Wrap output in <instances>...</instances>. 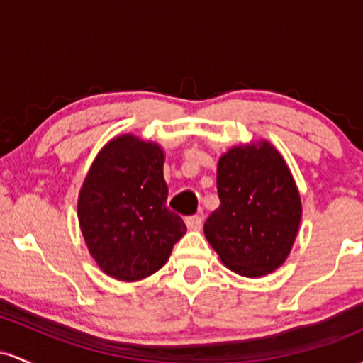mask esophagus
Listing matches in <instances>:
<instances>
[{"mask_svg":"<svg viewBox=\"0 0 363 363\" xmlns=\"http://www.w3.org/2000/svg\"><path fill=\"white\" fill-rule=\"evenodd\" d=\"M186 225L189 230H199L203 225V216L201 215H191L186 218Z\"/></svg>","mask_w":363,"mask_h":363,"instance_id":"1","label":"esophagus"}]
</instances>
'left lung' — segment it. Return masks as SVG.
Here are the masks:
<instances>
[{
    "label": "left lung",
    "instance_id": "left-lung-1",
    "mask_svg": "<svg viewBox=\"0 0 363 363\" xmlns=\"http://www.w3.org/2000/svg\"><path fill=\"white\" fill-rule=\"evenodd\" d=\"M220 206L205 235L228 269L247 278L274 272L289 257L301 225V194L289 165L268 141L242 145L220 157Z\"/></svg>",
    "mask_w": 363,
    "mask_h": 363
}]
</instances>
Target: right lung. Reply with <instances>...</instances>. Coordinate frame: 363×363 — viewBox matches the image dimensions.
I'll return each mask as SVG.
<instances>
[{"label": "right lung", "instance_id": "right-lung-1", "mask_svg": "<svg viewBox=\"0 0 363 363\" xmlns=\"http://www.w3.org/2000/svg\"><path fill=\"white\" fill-rule=\"evenodd\" d=\"M164 150L133 135L111 140L95 157L78 198L86 247L112 278L136 281L169 259L186 234L182 218L165 206Z\"/></svg>", "mask_w": 363, "mask_h": 363}]
</instances>
